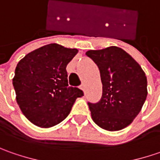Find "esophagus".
<instances>
[{
    "mask_svg": "<svg viewBox=\"0 0 160 160\" xmlns=\"http://www.w3.org/2000/svg\"><path fill=\"white\" fill-rule=\"evenodd\" d=\"M80 88H81V89L83 90V92H85V85H84V83H82V84H81V86H80Z\"/></svg>",
    "mask_w": 160,
    "mask_h": 160,
    "instance_id": "obj_1",
    "label": "esophagus"
}]
</instances>
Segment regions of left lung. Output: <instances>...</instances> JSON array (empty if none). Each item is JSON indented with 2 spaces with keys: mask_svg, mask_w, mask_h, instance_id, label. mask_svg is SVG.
<instances>
[{
  "mask_svg": "<svg viewBox=\"0 0 160 160\" xmlns=\"http://www.w3.org/2000/svg\"><path fill=\"white\" fill-rule=\"evenodd\" d=\"M85 54L98 66L102 83L101 101L88 102L92 118L107 131L124 129L136 118L146 100L144 71L119 47L91 50Z\"/></svg>",
  "mask_w": 160,
  "mask_h": 160,
  "instance_id": "8db88e82",
  "label": "left lung"
}]
</instances>
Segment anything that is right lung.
Instances as JSON below:
<instances>
[{
  "label": "right lung",
  "mask_w": 160,
  "mask_h": 160,
  "mask_svg": "<svg viewBox=\"0 0 160 160\" xmlns=\"http://www.w3.org/2000/svg\"><path fill=\"white\" fill-rule=\"evenodd\" d=\"M78 50L51 43L18 63L12 83L22 113L35 126L49 128L68 116L82 90L68 85L67 65Z\"/></svg>",
  "instance_id": "1"
}]
</instances>
